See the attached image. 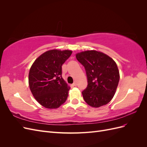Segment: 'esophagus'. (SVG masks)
<instances>
[{"label":"esophagus","instance_id":"34e87169","mask_svg":"<svg viewBox=\"0 0 147 147\" xmlns=\"http://www.w3.org/2000/svg\"><path fill=\"white\" fill-rule=\"evenodd\" d=\"M73 85H74V86H77V82H75L73 83Z\"/></svg>","mask_w":147,"mask_h":147}]
</instances>
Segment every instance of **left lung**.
I'll return each mask as SVG.
<instances>
[{"instance_id": "8db88e82", "label": "left lung", "mask_w": 147, "mask_h": 147, "mask_svg": "<svg viewBox=\"0 0 147 147\" xmlns=\"http://www.w3.org/2000/svg\"><path fill=\"white\" fill-rule=\"evenodd\" d=\"M86 70L88 86L82 92L83 99L92 107L107 104L112 99L119 80L116 63L108 55L96 50L76 54Z\"/></svg>"}]
</instances>
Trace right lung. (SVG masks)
Wrapping results in <instances>:
<instances>
[{"label":"right lung","instance_id":"add662e5","mask_svg":"<svg viewBox=\"0 0 147 147\" xmlns=\"http://www.w3.org/2000/svg\"><path fill=\"white\" fill-rule=\"evenodd\" d=\"M71 50H49L35 59L29 73V85L38 103L47 109H57L67 99L70 87L62 77V65Z\"/></svg>","mask_w":147,"mask_h":147}]
</instances>
